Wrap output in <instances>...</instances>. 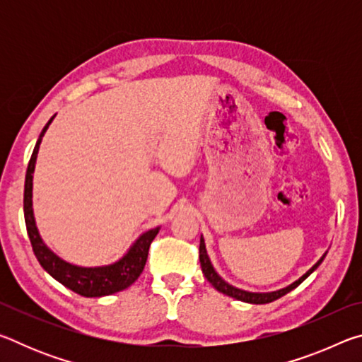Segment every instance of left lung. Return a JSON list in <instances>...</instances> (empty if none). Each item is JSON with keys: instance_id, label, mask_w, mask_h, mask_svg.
<instances>
[{"instance_id": "1", "label": "left lung", "mask_w": 362, "mask_h": 362, "mask_svg": "<svg viewBox=\"0 0 362 362\" xmlns=\"http://www.w3.org/2000/svg\"><path fill=\"white\" fill-rule=\"evenodd\" d=\"M327 254V252H326ZM326 254H324L320 260H317L313 267H311L308 272H306L302 278L297 279L296 283H292L291 286L284 287V289H279V291H274V292H267V293H257V292H246V291H241L238 289V287H233L230 286L228 283H225V281L218 276L216 269H214L212 263L209 260V255H207V250H206V244H204V240L203 236H201V241H199V262H201V268H203V273L206 279L209 281V283L216 287V289L218 292L225 293V296L228 297H233L236 300H241V302H247V303H255V305H263V303H269V302H274V300L281 298L283 296H286L287 292H291L296 289L297 286H300L303 283V281L310 276L311 273L315 272V269L321 265V262L324 260V257H326Z\"/></svg>"}]
</instances>
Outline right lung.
<instances>
[{"instance_id": "obj_1", "label": "right lung", "mask_w": 362, "mask_h": 362, "mask_svg": "<svg viewBox=\"0 0 362 362\" xmlns=\"http://www.w3.org/2000/svg\"><path fill=\"white\" fill-rule=\"evenodd\" d=\"M54 119V116L49 119L45 129L41 131L38 142L35 145L33 155L30 158L27 175H25V189H23V216H25V225L27 233L32 243L33 252L38 259L40 265L51 274L54 279H57L60 284L69 287L70 291L79 293L83 297H103L112 296L115 292L124 291L129 287L134 281H136L140 273L144 272V267L146 263V257H148V249L151 241L155 240L158 235V228H153L150 231L144 233L139 240L132 244L124 257L118 260L113 265L107 267H95V268H83L76 265H70V263L64 262L62 259L49 250L45 243H42L38 228H36L35 217H33V207H32V188H33V170L36 163V155H38L40 144L42 136L47 131L49 124Z\"/></svg>"}]
</instances>
